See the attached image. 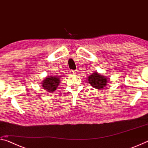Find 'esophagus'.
Segmentation results:
<instances>
[{"instance_id":"esophagus-1","label":"esophagus","mask_w":148,"mask_h":148,"mask_svg":"<svg viewBox=\"0 0 148 148\" xmlns=\"http://www.w3.org/2000/svg\"><path fill=\"white\" fill-rule=\"evenodd\" d=\"M76 71H75V70H71V71H70V74H76Z\"/></svg>"}]
</instances>
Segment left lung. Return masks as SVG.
<instances>
[{"mask_svg":"<svg viewBox=\"0 0 148 148\" xmlns=\"http://www.w3.org/2000/svg\"><path fill=\"white\" fill-rule=\"evenodd\" d=\"M88 82L94 88L103 89L106 86L108 79L105 76H102L97 72H94L88 77Z\"/></svg>","mask_w":148,"mask_h":148,"instance_id":"left-lung-1","label":"left lung"}]
</instances>
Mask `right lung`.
<instances>
[{
	"label": "right lung",
	"mask_w": 148,
	"mask_h": 148,
	"mask_svg": "<svg viewBox=\"0 0 148 148\" xmlns=\"http://www.w3.org/2000/svg\"><path fill=\"white\" fill-rule=\"evenodd\" d=\"M60 83V76H48L43 80L42 86L47 91L52 92L58 87Z\"/></svg>",
	"instance_id": "add662e5"
}]
</instances>
